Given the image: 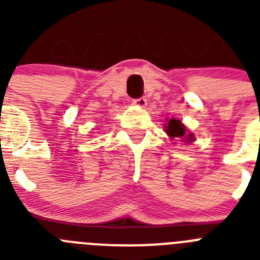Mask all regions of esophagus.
Listing matches in <instances>:
<instances>
[{"label": "esophagus", "mask_w": 260, "mask_h": 260, "mask_svg": "<svg viewBox=\"0 0 260 260\" xmlns=\"http://www.w3.org/2000/svg\"><path fill=\"white\" fill-rule=\"evenodd\" d=\"M133 105H135V107H139V108H146L147 99L141 98V99H137V100H133Z\"/></svg>", "instance_id": "obj_1"}]
</instances>
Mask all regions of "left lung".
Here are the masks:
<instances>
[{
    "label": "left lung",
    "mask_w": 260,
    "mask_h": 260,
    "mask_svg": "<svg viewBox=\"0 0 260 260\" xmlns=\"http://www.w3.org/2000/svg\"><path fill=\"white\" fill-rule=\"evenodd\" d=\"M165 133L171 138H180V139H182V142H186V143L195 141L194 134L187 132V128L185 127V125L181 122L180 119H169L165 125Z\"/></svg>",
    "instance_id": "left-lung-1"
}]
</instances>
